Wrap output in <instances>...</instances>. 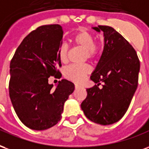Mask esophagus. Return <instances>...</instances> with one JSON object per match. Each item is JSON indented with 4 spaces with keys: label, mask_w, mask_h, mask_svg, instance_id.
Instances as JSON below:
<instances>
[{
    "label": "esophagus",
    "mask_w": 149,
    "mask_h": 149,
    "mask_svg": "<svg viewBox=\"0 0 149 149\" xmlns=\"http://www.w3.org/2000/svg\"><path fill=\"white\" fill-rule=\"evenodd\" d=\"M74 87H75V89H78V88L80 87V86L78 85V84H75V85H74Z\"/></svg>",
    "instance_id": "obj_1"
}]
</instances>
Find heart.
Instances as JSON below:
<instances>
[{
  "instance_id": "obj_1",
  "label": "heart",
  "mask_w": 149,
  "mask_h": 149,
  "mask_svg": "<svg viewBox=\"0 0 149 149\" xmlns=\"http://www.w3.org/2000/svg\"><path fill=\"white\" fill-rule=\"evenodd\" d=\"M72 41L77 46L83 47L85 50V58L93 59L100 52L102 43V41L94 40V36L91 31L86 29H79L72 36ZM69 48L67 44L63 43L58 47V57L62 63H66L68 57ZM91 67L86 64L84 65H70L64 69L65 78L74 82H81L87 74L91 73Z\"/></svg>"
}]
</instances>
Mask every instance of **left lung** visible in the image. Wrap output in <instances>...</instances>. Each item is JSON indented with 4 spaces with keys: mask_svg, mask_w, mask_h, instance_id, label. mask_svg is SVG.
I'll use <instances>...</instances> for the list:
<instances>
[{
    "mask_svg": "<svg viewBox=\"0 0 149 149\" xmlns=\"http://www.w3.org/2000/svg\"><path fill=\"white\" fill-rule=\"evenodd\" d=\"M93 29L103 31L104 49L91 76L96 84L86 89L81 108L89 120L108 125L120 120L130 106L138 85L140 61L132 45L112 27Z\"/></svg>",
    "mask_w": 149,
    "mask_h": 149,
    "instance_id": "1",
    "label": "left lung"
}]
</instances>
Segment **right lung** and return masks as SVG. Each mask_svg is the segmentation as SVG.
Returning <instances> with one entry per match:
<instances>
[{
	"instance_id": "obj_1",
	"label": "right lung",
	"mask_w": 149,
	"mask_h": 149,
	"mask_svg": "<svg viewBox=\"0 0 149 149\" xmlns=\"http://www.w3.org/2000/svg\"><path fill=\"white\" fill-rule=\"evenodd\" d=\"M63 31L59 24L40 26L17 47L10 63L9 96L22 123L34 130H47L61 119L65 102L74 85L67 79L56 88L48 78L61 75L58 57Z\"/></svg>"
}]
</instances>
